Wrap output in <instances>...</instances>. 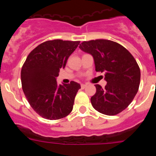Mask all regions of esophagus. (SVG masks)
Wrapping results in <instances>:
<instances>
[{"label": "esophagus", "mask_w": 156, "mask_h": 156, "mask_svg": "<svg viewBox=\"0 0 156 156\" xmlns=\"http://www.w3.org/2000/svg\"><path fill=\"white\" fill-rule=\"evenodd\" d=\"M87 87V85L86 84H81V88L82 89H84V88Z\"/></svg>", "instance_id": "obj_1"}]
</instances>
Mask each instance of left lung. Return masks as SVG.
<instances>
[{"label": "left lung", "instance_id": "1", "mask_svg": "<svg viewBox=\"0 0 156 156\" xmlns=\"http://www.w3.org/2000/svg\"><path fill=\"white\" fill-rule=\"evenodd\" d=\"M79 48L93 56L96 71L105 72V88L94 85L96 93L90 98L94 108L105 115L120 113L132 102L140 85V68L133 56L108 40L83 41Z\"/></svg>", "mask_w": 156, "mask_h": 156}]
</instances>
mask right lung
<instances>
[{
  "label": "right lung",
  "mask_w": 156,
  "mask_h": 156,
  "mask_svg": "<svg viewBox=\"0 0 156 156\" xmlns=\"http://www.w3.org/2000/svg\"><path fill=\"white\" fill-rule=\"evenodd\" d=\"M80 41L53 40L39 44L27 56L21 70L22 87L30 106L41 117L62 119L73 108L78 83L58 85L56 77Z\"/></svg>",
  "instance_id": "obj_1"
}]
</instances>
